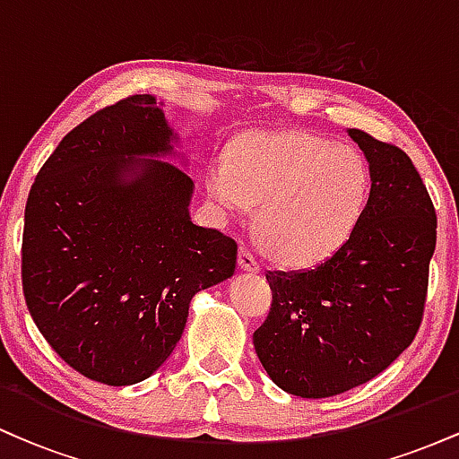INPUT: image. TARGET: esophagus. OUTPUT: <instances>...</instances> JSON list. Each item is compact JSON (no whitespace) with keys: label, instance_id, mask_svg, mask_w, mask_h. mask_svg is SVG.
Returning <instances> with one entry per match:
<instances>
[{"label":"esophagus","instance_id":"1","mask_svg":"<svg viewBox=\"0 0 459 459\" xmlns=\"http://www.w3.org/2000/svg\"><path fill=\"white\" fill-rule=\"evenodd\" d=\"M239 265H241V270H246V272H259L261 270V263L256 261L255 252H252L250 247H241L239 250Z\"/></svg>","mask_w":459,"mask_h":459}]
</instances>
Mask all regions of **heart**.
<instances>
[{
  "mask_svg": "<svg viewBox=\"0 0 459 459\" xmlns=\"http://www.w3.org/2000/svg\"><path fill=\"white\" fill-rule=\"evenodd\" d=\"M209 196L224 213L261 204V235L289 265L328 259L354 233L371 177L365 157L308 131H252L215 161Z\"/></svg>",
  "mask_w": 459,
  "mask_h": 459,
  "instance_id": "obj_1",
  "label": "heart"
}]
</instances>
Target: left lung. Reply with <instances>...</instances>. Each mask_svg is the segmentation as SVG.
I'll use <instances>...</instances> for the list:
<instances>
[{
  "mask_svg": "<svg viewBox=\"0 0 459 459\" xmlns=\"http://www.w3.org/2000/svg\"><path fill=\"white\" fill-rule=\"evenodd\" d=\"M368 161L371 192L354 233L304 272H267L272 308L252 334L282 391L334 397L382 373L414 341L428 299L436 212L399 146L350 129Z\"/></svg>",
  "mask_w": 459,
  "mask_h": 459,
  "instance_id": "obj_1",
  "label": "left lung"
}]
</instances>
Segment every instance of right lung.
I'll list each match as a JSON object with an SVG mask.
<instances>
[{
    "instance_id": "add662e5",
    "label": "right lung",
    "mask_w": 459,
    "mask_h": 459,
    "mask_svg": "<svg viewBox=\"0 0 459 459\" xmlns=\"http://www.w3.org/2000/svg\"><path fill=\"white\" fill-rule=\"evenodd\" d=\"M170 140L151 94L120 99L65 135L25 204L31 319L68 367L108 386L152 376L181 339L192 298L237 265L233 237L189 220L187 172L134 161L166 155Z\"/></svg>"
}]
</instances>
